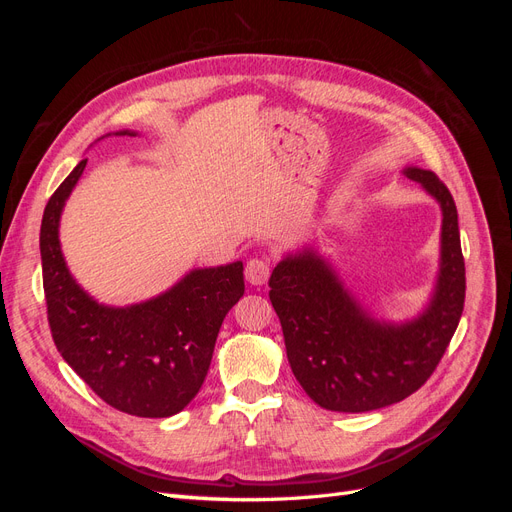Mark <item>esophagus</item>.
<instances>
[{
  "label": "esophagus",
  "mask_w": 512,
  "mask_h": 512,
  "mask_svg": "<svg viewBox=\"0 0 512 512\" xmlns=\"http://www.w3.org/2000/svg\"><path fill=\"white\" fill-rule=\"evenodd\" d=\"M269 273H271L269 265H267L265 260H260V258H252L245 265V280L250 282L252 286H262V284H265L269 280Z\"/></svg>",
  "instance_id": "esophagus-1"
}]
</instances>
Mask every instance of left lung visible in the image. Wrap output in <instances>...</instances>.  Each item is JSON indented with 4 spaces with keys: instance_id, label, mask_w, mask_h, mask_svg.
<instances>
[{
    "instance_id": "8db88e82",
    "label": "left lung",
    "mask_w": 512,
    "mask_h": 512,
    "mask_svg": "<svg viewBox=\"0 0 512 512\" xmlns=\"http://www.w3.org/2000/svg\"><path fill=\"white\" fill-rule=\"evenodd\" d=\"M442 211L440 262L427 305L414 318L384 320L356 299L314 245L288 252L271 273L269 299L282 322L288 363L324 410L369 412L421 389L455 335L466 299L457 207L431 170H401Z\"/></svg>"
}]
</instances>
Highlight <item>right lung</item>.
Listing matches in <instances>:
<instances>
[{"label": "right lung", "mask_w": 512, "mask_h": 512, "mask_svg": "<svg viewBox=\"0 0 512 512\" xmlns=\"http://www.w3.org/2000/svg\"><path fill=\"white\" fill-rule=\"evenodd\" d=\"M111 134L138 132L102 138ZM85 166L87 160L74 166L42 215V282L53 342L108 406L143 418L173 416L205 382L222 322L245 292L243 262L192 269L141 303L96 301L72 277L59 241L61 213Z\"/></svg>", "instance_id": "obj_1"}]
</instances>
